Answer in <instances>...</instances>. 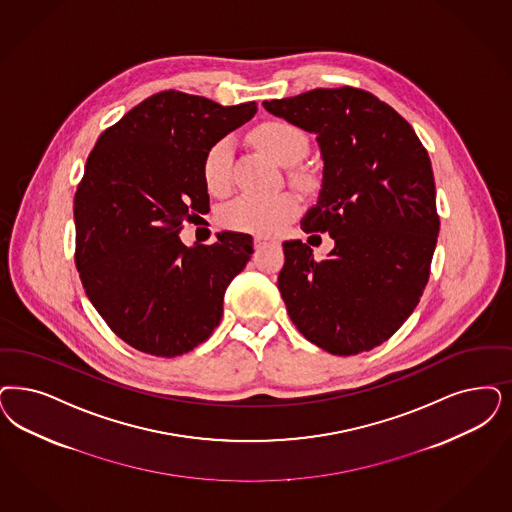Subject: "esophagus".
Here are the masks:
<instances>
[{"label": "esophagus", "instance_id": "esophagus-1", "mask_svg": "<svg viewBox=\"0 0 512 512\" xmlns=\"http://www.w3.org/2000/svg\"><path fill=\"white\" fill-rule=\"evenodd\" d=\"M266 244H268V238H265V236H255V247H257V249L266 246Z\"/></svg>", "mask_w": 512, "mask_h": 512}]
</instances>
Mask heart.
Segmentation results:
<instances>
[{"mask_svg": "<svg viewBox=\"0 0 512 512\" xmlns=\"http://www.w3.org/2000/svg\"><path fill=\"white\" fill-rule=\"evenodd\" d=\"M253 138L261 149L280 164L306 155L308 140L304 132L289 123H266L255 130ZM234 145L230 138L213 143L204 159V181L213 193L225 191L229 185ZM299 213V202L291 194L280 196H255L244 194L230 202L221 215L230 229L247 230L257 234H278Z\"/></svg>", "mask_w": 512, "mask_h": 512, "instance_id": "1", "label": "heart"}]
</instances>
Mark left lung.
<instances>
[{
  "label": "left lung",
  "instance_id": "obj_1",
  "mask_svg": "<svg viewBox=\"0 0 512 512\" xmlns=\"http://www.w3.org/2000/svg\"><path fill=\"white\" fill-rule=\"evenodd\" d=\"M316 136L323 177L304 232H329L316 261L283 242L278 289L306 340L333 355L386 342L420 302L439 236L431 160L412 126L371 92L342 87L263 102Z\"/></svg>",
  "mask_w": 512,
  "mask_h": 512
}]
</instances>
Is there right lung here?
Listing matches in <instances>:
<instances>
[{"instance_id": "1", "label": "right lung", "mask_w": 512, "mask_h": 512, "mask_svg": "<svg viewBox=\"0 0 512 512\" xmlns=\"http://www.w3.org/2000/svg\"><path fill=\"white\" fill-rule=\"evenodd\" d=\"M255 113V102L164 90L96 141L73 200L75 263L92 306L132 348L176 357L219 325L253 240L225 230L212 246L187 247L179 230L210 212L206 153Z\"/></svg>"}]
</instances>
